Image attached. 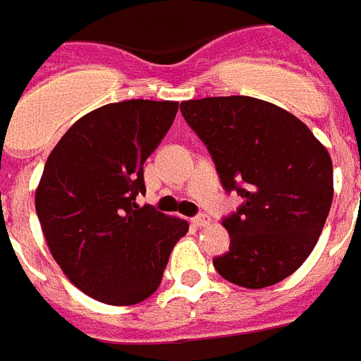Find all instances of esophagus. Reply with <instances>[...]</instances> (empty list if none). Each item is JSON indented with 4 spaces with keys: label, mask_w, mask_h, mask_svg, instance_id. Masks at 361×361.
Segmentation results:
<instances>
[{
    "label": "esophagus",
    "mask_w": 361,
    "mask_h": 361,
    "mask_svg": "<svg viewBox=\"0 0 361 361\" xmlns=\"http://www.w3.org/2000/svg\"><path fill=\"white\" fill-rule=\"evenodd\" d=\"M209 221H210V218L207 214H199V216H195V218H192V224H194L195 227L209 226Z\"/></svg>",
    "instance_id": "esophagus-1"
}]
</instances>
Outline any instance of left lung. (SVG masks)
I'll return each mask as SVG.
<instances>
[{"instance_id":"1","label":"left lung","mask_w":361,"mask_h":361,"mask_svg":"<svg viewBox=\"0 0 361 361\" xmlns=\"http://www.w3.org/2000/svg\"><path fill=\"white\" fill-rule=\"evenodd\" d=\"M221 184L244 204L221 226L229 252L214 259L221 278L246 289L279 283L310 257L334 199L326 147L307 126L267 100L209 97L180 104Z\"/></svg>"}]
</instances>
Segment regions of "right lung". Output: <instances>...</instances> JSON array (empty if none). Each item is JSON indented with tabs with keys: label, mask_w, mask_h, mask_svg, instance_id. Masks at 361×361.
<instances>
[{
	"label": "right lung",
	"mask_w": 361,
	"mask_h": 361,
	"mask_svg": "<svg viewBox=\"0 0 361 361\" xmlns=\"http://www.w3.org/2000/svg\"><path fill=\"white\" fill-rule=\"evenodd\" d=\"M173 100L106 104L54 147L35 190L51 257L72 285L109 305L143 302L162 283L188 221L137 207L143 164L177 115Z\"/></svg>",
	"instance_id": "obj_1"
}]
</instances>
